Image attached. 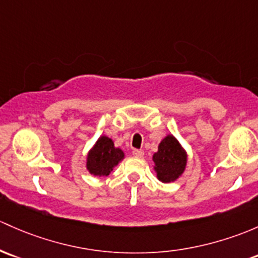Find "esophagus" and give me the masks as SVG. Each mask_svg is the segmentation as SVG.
I'll return each mask as SVG.
<instances>
[{"label": "esophagus", "instance_id": "esophagus-1", "mask_svg": "<svg viewBox=\"0 0 258 258\" xmlns=\"http://www.w3.org/2000/svg\"><path fill=\"white\" fill-rule=\"evenodd\" d=\"M132 154H134L135 157H138V158H141V157L145 156V151H142V150H134V151H132Z\"/></svg>", "mask_w": 258, "mask_h": 258}]
</instances>
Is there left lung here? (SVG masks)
I'll return each mask as SVG.
<instances>
[{"label":"left lung","mask_w":258,"mask_h":258,"mask_svg":"<svg viewBox=\"0 0 258 258\" xmlns=\"http://www.w3.org/2000/svg\"><path fill=\"white\" fill-rule=\"evenodd\" d=\"M153 162L156 163L154 169L159 180L169 183L184 172L186 154L174 137L167 136L159 143L158 152L153 156Z\"/></svg>","instance_id":"obj_1"}]
</instances>
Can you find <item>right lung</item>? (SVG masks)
Instances as JSON below:
<instances>
[{"label": "right lung", "mask_w": 258, "mask_h": 258, "mask_svg": "<svg viewBox=\"0 0 258 258\" xmlns=\"http://www.w3.org/2000/svg\"><path fill=\"white\" fill-rule=\"evenodd\" d=\"M122 158L123 152L115 147L111 138L102 136L99 138L93 150L89 152L86 167L91 174L107 177Z\"/></svg>", "instance_id": "right-lung-1"}]
</instances>
